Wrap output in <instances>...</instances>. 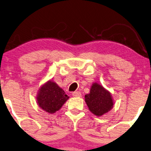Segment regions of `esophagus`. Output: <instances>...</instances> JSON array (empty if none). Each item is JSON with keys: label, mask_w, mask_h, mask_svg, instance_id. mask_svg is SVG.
Listing matches in <instances>:
<instances>
[{"label": "esophagus", "mask_w": 151, "mask_h": 151, "mask_svg": "<svg viewBox=\"0 0 151 151\" xmlns=\"http://www.w3.org/2000/svg\"><path fill=\"white\" fill-rule=\"evenodd\" d=\"M72 96L74 97H79V96H81V93L79 91H75L72 92Z\"/></svg>", "instance_id": "obj_1"}]
</instances>
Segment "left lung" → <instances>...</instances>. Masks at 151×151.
<instances>
[{"instance_id":"left-lung-1","label":"left lung","mask_w":151,"mask_h":151,"mask_svg":"<svg viewBox=\"0 0 151 151\" xmlns=\"http://www.w3.org/2000/svg\"><path fill=\"white\" fill-rule=\"evenodd\" d=\"M85 101L89 110L96 116H101L113 106L111 95L98 83L92 84L90 93L86 94Z\"/></svg>"}]
</instances>
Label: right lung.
<instances>
[{
	"label": "right lung",
	"instance_id": "obj_1",
	"mask_svg": "<svg viewBox=\"0 0 151 151\" xmlns=\"http://www.w3.org/2000/svg\"><path fill=\"white\" fill-rule=\"evenodd\" d=\"M67 94L57 83L48 81L39 90L37 96L39 106L49 113L59 110L68 99Z\"/></svg>",
	"mask_w": 151,
	"mask_h": 151
}]
</instances>
